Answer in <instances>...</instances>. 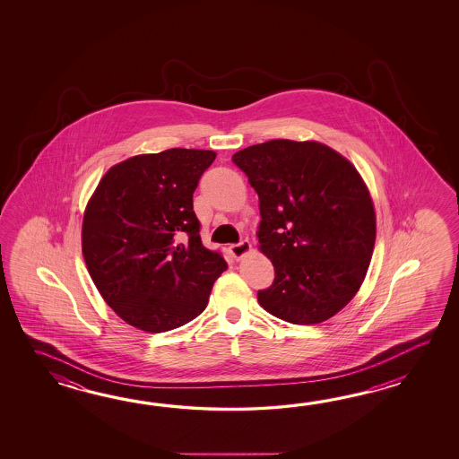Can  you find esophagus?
<instances>
[{"label":"esophagus","instance_id":"esophagus-1","mask_svg":"<svg viewBox=\"0 0 459 459\" xmlns=\"http://www.w3.org/2000/svg\"><path fill=\"white\" fill-rule=\"evenodd\" d=\"M228 249H230V253H231L234 259H241L243 255H246V254L251 251V244H249V241L244 239L241 243L231 244Z\"/></svg>","mask_w":459,"mask_h":459}]
</instances>
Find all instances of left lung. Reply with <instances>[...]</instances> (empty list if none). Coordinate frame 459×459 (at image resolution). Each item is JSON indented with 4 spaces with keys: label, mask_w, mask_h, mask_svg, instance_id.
Listing matches in <instances>:
<instances>
[{
    "label": "left lung",
    "mask_w": 459,
    "mask_h": 459,
    "mask_svg": "<svg viewBox=\"0 0 459 459\" xmlns=\"http://www.w3.org/2000/svg\"><path fill=\"white\" fill-rule=\"evenodd\" d=\"M233 162L259 196V247L275 273L257 292L261 307L293 325L332 318L359 290L376 243L356 167L332 147L290 139L246 147Z\"/></svg>",
    "instance_id": "obj_1"
}]
</instances>
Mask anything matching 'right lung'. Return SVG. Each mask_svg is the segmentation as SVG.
Here are the masks:
<instances>
[{
	"mask_svg": "<svg viewBox=\"0 0 459 459\" xmlns=\"http://www.w3.org/2000/svg\"><path fill=\"white\" fill-rule=\"evenodd\" d=\"M213 151L167 149L111 167L88 202L82 251L105 302L143 332L162 333L204 312L228 267L202 244L194 212Z\"/></svg>",
	"mask_w": 459,
	"mask_h": 459,
	"instance_id": "1",
	"label": "right lung"
}]
</instances>
